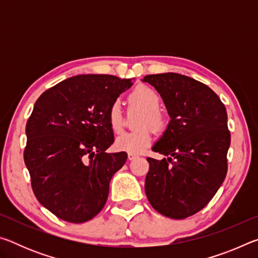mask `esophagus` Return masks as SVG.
Masks as SVG:
<instances>
[{
  "label": "esophagus",
  "mask_w": 258,
  "mask_h": 258,
  "mask_svg": "<svg viewBox=\"0 0 258 258\" xmlns=\"http://www.w3.org/2000/svg\"><path fill=\"white\" fill-rule=\"evenodd\" d=\"M127 157H128V159L130 160H133V159H135L138 157V155H135V154H131V152H128V155H127Z\"/></svg>",
  "instance_id": "34e87169"
}]
</instances>
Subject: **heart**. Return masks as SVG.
I'll list each match as a JSON object with an SVG mask.
<instances>
[{
    "instance_id": "heart-1",
    "label": "heart",
    "mask_w": 258,
    "mask_h": 258,
    "mask_svg": "<svg viewBox=\"0 0 258 258\" xmlns=\"http://www.w3.org/2000/svg\"><path fill=\"white\" fill-rule=\"evenodd\" d=\"M130 104L143 110L139 121V128L132 132H124L116 138L115 147L120 151L140 154L149 148L152 143V135L149 126L160 130L164 126V117L159 111L160 98L150 87L139 86L128 97ZM108 120L113 132L118 133L123 128V112L119 101L112 102L108 111Z\"/></svg>"
}]
</instances>
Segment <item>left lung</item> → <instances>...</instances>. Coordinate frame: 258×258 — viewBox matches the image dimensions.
I'll return each mask as SVG.
<instances>
[{
    "instance_id": "1",
    "label": "left lung",
    "mask_w": 258,
    "mask_h": 258,
    "mask_svg": "<svg viewBox=\"0 0 258 258\" xmlns=\"http://www.w3.org/2000/svg\"><path fill=\"white\" fill-rule=\"evenodd\" d=\"M142 82L160 94L171 118L152 147L167 159L147 158V198L158 213L182 220L206 206L224 181L228 113L212 89L189 76L165 73Z\"/></svg>"
}]
</instances>
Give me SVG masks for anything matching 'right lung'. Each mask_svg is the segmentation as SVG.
Returning a JSON list of instances; mask_svg holds the SVG:
<instances>
[{
  "label": "right lung",
  "mask_w": 258,
  "mask_h": 258,
  "mask_svg": "<svg viewBox=\"0 0 258 258\" xmlns=\"http://www.w3.org/2000/svg\"><path fill=\"white\" fill-rule=\"evenodd\" d=\"M133 81L73 76L45 91L26 125V167L38 202L55 216L84 223L103 208L109 183L127 154H107L113 141L108 111Z\"/></svg>",
  "instance_id": "add662e5"
}]
</instances>
